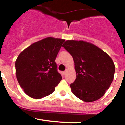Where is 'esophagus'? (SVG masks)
I'll return each instance as SVG.
<instances>
[{"instance_id":"1","label":"esophagus","mask_w":125,"mask_h":125,"mask_svg":"<svg viewBox=\"0 0 125 125\" xmlns=\"http://www.w3.org/2000/svg\"><path fill=\"white\" fill-rule=\"evenodd\" d=\"M62 74H64V75H65V74H66V71H64V72H62Z\"/></svg>"}]
</instances>
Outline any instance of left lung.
<instances>
[{
    "instance_id": "obj_1",
    "label": "left lung",
    "mask_w": 125,
    "mask_h": 125,
    "mask_svg": "<svg viewBox=\"0 0 125 125\" xmlns=\"http://www.w3.org/2000/svg\"><path fill=\"white\" fill-rule=\"evenodd\" d=\"M64 47L73 57L76 73L72 93L86 102L101 98L114 79L115 65L106 52L83 40H67Z\"/></svg>"
}]
</instances>
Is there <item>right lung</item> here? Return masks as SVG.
<instances>
[{"instance_id": "add662e5", "label": "right lung", "mask_w": 125, "mask_h": 125, "mask_svg": "<svg viewBox=\"0 0 125 125\" xmlns=\"http://www.w3.org/2000/svg\"><path fill=\"white\" fill-rule=\"evenodd\" d=\"M64 41L47 37L19 54L15 64L16 78L28 96L39 99L55 91L62 79L55 61Z\"/></svg>"}]
</instances>
